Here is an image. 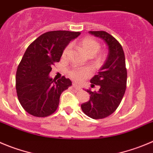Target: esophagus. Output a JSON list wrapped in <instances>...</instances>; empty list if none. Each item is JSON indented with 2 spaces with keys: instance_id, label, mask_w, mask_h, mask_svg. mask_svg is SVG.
<instances>
[{
  "instance_id": "34e87169",
  "label": "esophagus",
  "mask_w": 153,
  "mask_h": 153,
  "mask_svg": "<svg viewBox=\"0 0 153 153\" xmlns=\"http://www.w3.org/2000/svg\"><path fill=\"white\" fill-rule=\"evenodd\" d=\"M72 87H73V88H75V89H76V90H81V86H80V85H77V84H75V83L72 84Z\"/></svg>"
}]
</instances>
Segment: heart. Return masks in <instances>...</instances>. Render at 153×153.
Listing matches in <instances>:
<instances>
[{"instance_id": "b5f03b06", "label": "heart", "mask_w": 153, "mask_h": 153, "mask_svg": "<svg viewBox=\"0 0 153 153\" xmlns=\"http://www.w3.org/2000/svg\"><path fill=\"white\" fill-rule=\"evenodd\" d=\"M80 46L82 48L84 52L89 56H94L100 51V44L92 38H85L80 41ZM71 49V46L68 45L65 47L62 53V56H66L67 54L69 52ZM91 75V72L88 68H75L69 72V76L74 80L78 81H81L85 78L88 77Z\"/></svg>"}]
</instances>
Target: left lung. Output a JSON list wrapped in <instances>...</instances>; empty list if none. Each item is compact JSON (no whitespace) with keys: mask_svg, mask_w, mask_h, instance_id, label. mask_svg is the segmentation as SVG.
I'll return each instance as SVG.
<instances>
[{"mask_svg":"<svg viewBox=\"0 0 153 153\" xmlns=\"http://www.w3.org/2000/svg\"><path fill=\"white\" fill-rule=\"evenodd\" d=\"M89 33L105 41L109 53L98 75L91 80V87L99 85L98 91L87 90L91 95L89 101L81 104L85 115L94 119H100L113 113L125 93L127 69L122 45L114 37L104 31H91Z\"/></svg>","mask_w":153,"mask_h":153,"instance_id":"left-lung-1","label":"left lung"}]
</instances>
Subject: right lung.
<instances>
[{"mask_svg": "<svg viewBox=\"0 0 153 153\" xmlns=\"http://www.w3.org/2000/svg\"><path fill=\"white\" fill-rule=\"evenodd\" d=\"M80 34L48 31L28 47L16 75L18 100L28 113L46 117L56 110L61 94L72 85V81L64 76L56 81L49 76L51 67L60 60L65 47Z\"/></svg>", "mask_w": 153, "mask_h": 153, "instance_id": "obj_1", "label": "right lung"}]
</instances>
